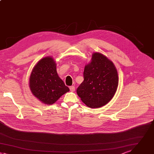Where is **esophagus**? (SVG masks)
I'll use <instances>...</instances> for the list:
<instances>
[{"label": "esophagus", "instance_id": "obj_1", "mask_svg": "<svg viewBox=\"0 0 154 154\" xmlns=\"http://www.w3.org/2000/svg\"><path fill=\"white\" fill-rule=\"evenodd\" d=\"M69 88H70V90L71 91H74L75 90V87L74 86H73V85L70 86Z\"/></svg>", "mask_w": 154, "mask_h": 154}]
</instances>
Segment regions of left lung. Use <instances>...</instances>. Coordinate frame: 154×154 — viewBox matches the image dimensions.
Listing matches in <instances>:
<instances>
[{"label": "left lung", "instance_id": "1", "mask_svg": "<svg viewBox=\"0 0 154 154\" xmlns=\"http://www.w3.org/2000/svg\"><path fill=\"white\" fill-rule=\"evenodd\" d=\"M83 75L84 81L76 92L87 106L101 107L112 99L118 85V76L113 63L106 56L97 52L92 54Z\"/></svg>", "mask_w": 154, "mask_h": 154}]
</instances>
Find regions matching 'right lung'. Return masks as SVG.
<instances>
[{"label":"right lung","mask_w":154,"mask_h":154,"mask_svg":"<svg viewBox=\"0 0 154 154\" xmlns=\"http://www.w3.org/2000/svg\"><path fill=\"white\" fill-rule=\"evenodd\" d=\"M33 95L42 103L51 105L70 90L56 71L53 58L47 56L41 59L34 67L29 81Z\"/></svg>","instance_id":"right-lung-1"}]
</instances>
